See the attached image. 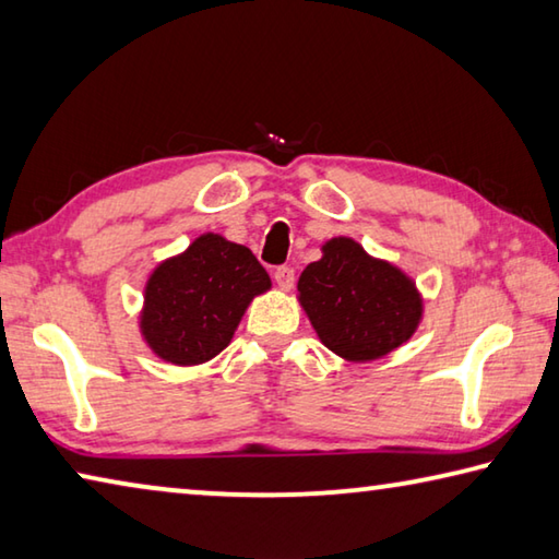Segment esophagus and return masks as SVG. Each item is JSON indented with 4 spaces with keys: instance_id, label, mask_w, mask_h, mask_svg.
Masks as SVG:
<instances>
[{
    "instance_id": "obj_1",
    "label": "esophagus",
    "mask_w": 559,
    "mask_h": 559,
    "mask_svg": "<svg viewBox=\"0 0 559 559\" xmlns=\"http://www.w3.org/2000/svg\"><path fill=\"white\" fill-rule=\"evenodd\" d=\"M273 278H276L278 288L283 290H290L293 283H296V271H293L290 266H278L276 273H273Z\"/></svg>"
}]
</instances>
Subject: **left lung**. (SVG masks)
<instances>
[{"mask_svg":"<svg viewBox=\"0 0 559 559\" xmlns=\"http://www.w3.org/2000/svg\"><path fill=\"white\" fill-rule=\"evenodd\" d=\"M298 293L323 345L353 362L392 353L421 318L414 283L353 239L328 241L323 259L300 273Z\"/></svg>","mask_w":559,"mask_h":559,"instance_id":"8db88e82","label":"left lung"}]
</instances>
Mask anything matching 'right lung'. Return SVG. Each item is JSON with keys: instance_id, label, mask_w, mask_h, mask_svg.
<instances>
[{"instance_id": "right-lung-1", "label": "right lung", "mask_w": 559, "mask_h": 559, "mask_svg": "<svg viewBox=\"0 0 559 559\" xmlns=\"http://www.w3.org/2000/svg\"><path fill=\"white\" fill-rule=\"evenodd\" d=\"M269 286L266 269L246 246L204 234L150 276L143 335L167 362H206L229 345L246 306Z\"/></svg>"}]
</instances>
